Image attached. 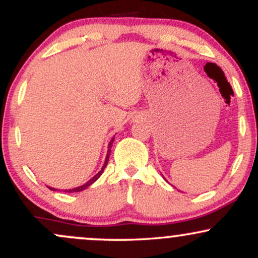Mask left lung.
<instances>
[{
	"label": "left lung",
	"mask_w": 258,
	"mask_h": 258,
	"mask_svg": "<svg viewBox=\"0 0 258 258\" xmlns=\"http://www.w3.org/2000/svg\"><path fill=\"white\" fill-rule=\"evenodd\" d=\"M164 179H165V178H164ZM165 180H166V179H165ZM166 182H167V180H166Z\"/></svg>",
	"instance_id": "8db88e82"
}]
</instances>
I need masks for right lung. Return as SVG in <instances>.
<instances>
[{"instance_id": "add662e5", "label": "right lung", "mask_w": 258, "mask_h": 258, "mask_svg": "<svg viewBox=\"0 0 258 258\" xmlns=\"http://www.w3.org/2000/svg\"><path fill=\"white\" fill-rule=\"evenodd\" d=\"M114 137L111 138V141L109 142V144H108V152H106V156H105V161H104V165H103V167H102V170L99 171L98 173L96 174V176H93L92 177V178L90 179V180H87V182L85 183V184H82V185H80V186H76V188H72V189H59V190H63V191H65V193H78V191H82V190H85L86 188H88V186H90L91 184H93L94 182H96L97 179L99 178L100 176H102V173H103V171H104V168L106 167V165H108V161H109V155H110V152H111V147H112V143H114ZM49 189H51V190H58V189H55V188H52V186H48Z\"/></svg>"}]
</instances>
